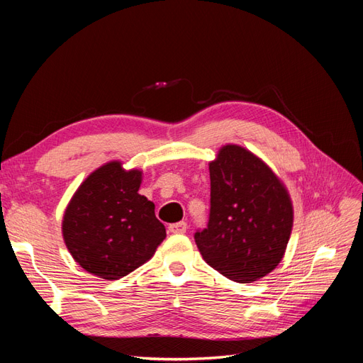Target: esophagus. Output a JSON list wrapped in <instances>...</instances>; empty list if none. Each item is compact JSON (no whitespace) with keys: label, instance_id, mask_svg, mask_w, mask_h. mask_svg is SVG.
<instances>
[{"label":"esophagus","instance_id":"obj_1","mask_svg":"<svg viewBox=\"0 0 363 363\" xmlns=\"http://www.w3.org/2000/svg\"><path fill=\"white\" fill-rule=\"evenodd\" d=\"M186 230H188V224H186L184 221L174 223L169 225V232L175 233V235H183V233H186Z\"/></svg>","mask_w":363,"mask_h":363}]
</instances>
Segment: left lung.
<instances>
[{"instance_id":"left-lung-1","label":"left lung","mask_w":363,"mask_h":363,"mask_svg":"<svg viewBox=\"0 0 363 363\" xmlns=\"http://www.w3.org/2000/svg\"><path fill=\"white\" fill-rule=\"evenodd\" d=\"M211 216L195 233L203 259L238 283L265 277L281 262L294 207L286 186L250 150L227 144L208 162Z\"/></svg>"}]
</instances>
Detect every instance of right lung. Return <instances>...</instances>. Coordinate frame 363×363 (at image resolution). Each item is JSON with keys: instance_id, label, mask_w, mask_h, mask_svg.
Here are the masks:
<instances>
[{"instance_id": "1", "label": "right lung", "mask_w": 363, "mask_h": 363, "mask_svg": "<svg viewBox=\"0 0 363 363\" xmlns=\"http://www.w3.org/2000/svg\"><path fill=\"white\" fill-rule=\"evenodd\" d=\"M140 183V169H125L121 160H111L87 175L65 208V245L96 277L127 276L155 256L167 238L155 203L138 192Z\"/></svg>"}]
</instances>
